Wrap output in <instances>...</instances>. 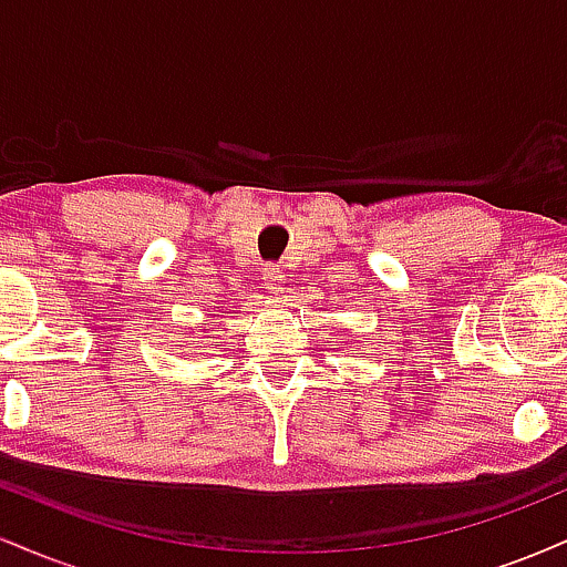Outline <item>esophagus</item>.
Instances as JSON below:
<instances>
[{
	"label": "esophagus",
	"mask_w": 567,
	"mask_h": 567,
	"mask_svg": "<svg viewBox=\"0 0 567 567\" xmlns=\"http://www.w3.org/2000/svg\"><path fill=\"white\" fill-rule=\"evenodd\" d=\"M282 269L279 266H266L264 269V285L269 288L275 296H279V290H282Z\"/></svg>",
	"instance_id": "1"
}]
</instances>
